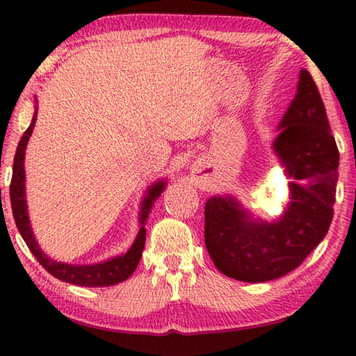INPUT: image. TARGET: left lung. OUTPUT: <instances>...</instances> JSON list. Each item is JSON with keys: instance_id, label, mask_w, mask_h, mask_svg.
Wrapping results in <instances>:
<instances>
[{"instance_id": "8db88e82", "label": "left lung", "mask_w": 356, "mask_h": 356, "mask_svg": "<svg viewBox=\"0 0 356 356\" xmlns=\"http://www.w3.org/2000/svg\"><path fill=\"white\" fill-rule=\"evenodd\" d=\"M34 114L33 120L29 124L22 140L17 146V152L14 156V166H12V180H10V206L12 215H14L17 229L20 236L25 240L29 251L38 259L39 264L44 267L48 273L61 280L64 282L74 286H86V287H108L119 284L125 280H129L131 273L135 272L138 262H140L144 242H146V226L150 209L156 201L163 190L166 188L168 182L165 179H160L149 186L146 195H144L140 213H138V221H140V231L136 234L135 242L131 243L130 250L124 254L114 256L106 259V261L95 262V264H70L63 262L58 259H53L40 248L38 238L34 236L31 220L28 213V201H26V172H25V154L29 138L33 135L35 119H38V97H34Z\"/></svg>"}]
</instances>
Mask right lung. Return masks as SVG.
Here are the masks:
<instances>
[{
    "mask_svg": "<svg viewBox=\"0 0 356 356\" xmlns=\"http://www.w3.org/2000/svg\"><path fill=\"white\" fill-rule=\"evenodd\" d=\"M273 143L289 182L291 202L278 221L257 222L232 195L207 200L206 248L216 268L245 282L287 275L322 242L333 218L337 152L322 100L297 94Z\"/></svg>",
    "mask_w": 356,
    "mask_h": 356,
    "instance_id": "right-lung-1",
    "label": "right lung"
}]
</instances>
